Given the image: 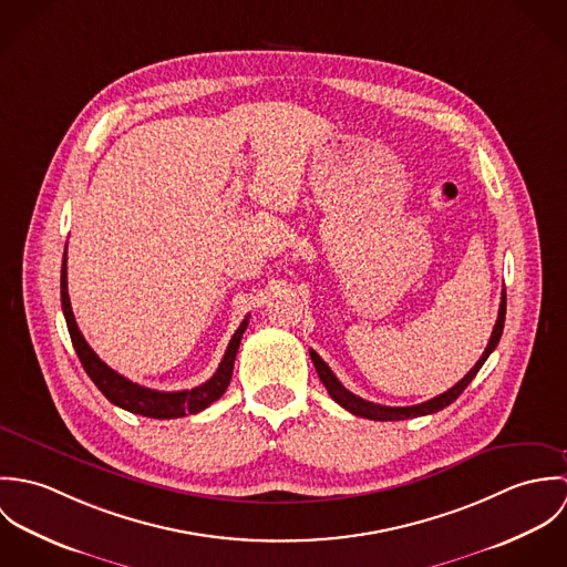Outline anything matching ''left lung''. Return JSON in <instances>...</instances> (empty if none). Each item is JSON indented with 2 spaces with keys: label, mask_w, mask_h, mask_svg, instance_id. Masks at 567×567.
I'll use <instances>...</instances> for the list:
<instances>
[{
  "label": "left lung",
  "mask_w": 567,
  "mask_h": 567,
  "mask_svg": "<svg viewBox=\"0 0 567 567\" xmlns=\"http://www.w3.org/2000/svg\"><path fill=\"white\" fill-rule=\"evenodd\" d=\"M504 319H506V292H502L497 321H495V327H493V331H491L488 344H486L485 353L481 355V360L474 364V369H472L458 384H454V386H452L450 391H445L443 395H436V398H432V400H427V402H423V404L380 405L373 404V402H367V400H362V398L349 393V391L338 382V378L331 373V369L324 364L323 358H321L315 349H310V358H312V362H315V367H317V373H319V378H321L327 393L331 395V400H333L336 404L342 405L344 410H349L351 414L364 416V419H373V421H400V419H410V416H423V414H432V412L443 410L445 405L452 404V402L467 389V384L476 378V373H478L481 367L485 364L486 358H488V355L493 353V349L497 347L499 336H502V329H504Z\"/></svg>",
  "instance_id": "left-lung-1"
}]
</instances>
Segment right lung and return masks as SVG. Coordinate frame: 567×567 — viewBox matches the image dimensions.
<instances>
[{
    "instance_id": "obj_1",
    "label": "right lung",
    "mask_w": 567,
    "mask_h": 567,
    "mask_svg": "<svg viewBox=\"0 0 567 567\" xmlns=\"http://www.w3.org/2000/svg\"><path fill=\"white\" fill-rule=\"evenodd\" d=\"M61 306H63V315H65V321H68L70 336H72V344H74V349L81 358L82 367H84L86 375L91 378V382L100 389V393L111 404L120 405V408H124L128 412H135V414H142V416H151V419H176V416H185V414H196V412L205 410L207 405L214 404L216 400H220L225 395L229 382H231L236 353L240 349L243 333L248 327V317H246L240 327L236 329L234 338L229 340V347L225 351V358H223L218 371L205 384H200L192 391L163 393V391H153V389L140 386V384L126 380L124 375L115 373L86 344V340H84V336H82L81 329L76 324V319H74L70 295H68V246H65V257H63V268H61Z\"/></svg>"
}]
</instances>
